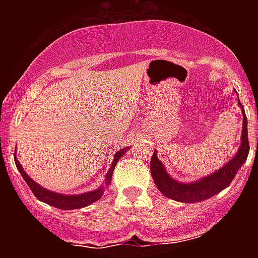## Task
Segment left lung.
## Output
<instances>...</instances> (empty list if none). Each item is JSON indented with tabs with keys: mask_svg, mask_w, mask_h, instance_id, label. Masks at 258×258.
<instances>
[{
	"mask_svg": "<svg viewBox=\"0 0 258 258\" xmlns=\"http://www.w3.org/2000/svg\"><path fill=\"white\" fill-rule=\"evenodd\" d=\"M241 107L240 102H238ZM243 113V131H241V143L238 152L231 160L223 165L217 172L203 177L199 181L183 183L173 179L164 168L163 163L157 159V151L155 150L151 157L150 169H151L152 178H154L156 187L159 188L163 195L169 199L177 200L181 203H198L207 200L214 197L216 194L221 192L222 190L231 183L234 177L238 173L239 168L245 163L249 152V143H248V129H247V116H245L244 108L241 107Z\"/></svg>",
	"mask_w": 258,
	"mask_h": 258,
	"instance_id": "obj_1",
	"label": "left lung"
}]
</instances>
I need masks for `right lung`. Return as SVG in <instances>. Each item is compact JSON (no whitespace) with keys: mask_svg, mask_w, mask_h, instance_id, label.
Segmentation results:
<instances>
[{"mask_svg":"<svg viewBox=\"0 0 258 258\" xmlns=\"http://www.w3.org/2000/svg\"><path fill=\"white\" fill-rule=\"evenodd\" d=\"M126 151H127V147L126 149L120 150V151H117L115 154L112 165H111L108 173L106 174L104 186L98 187L97 190L89 191V192L80 194V195H64V194L54 192V191H50L44 187H41L40 184L36 183V182L33 181V179H32L26 172H24L23 166L20 165L19 161L17 160V157H14V160H15V165H17L18 170H19L20 174H22L23 179L26 181V183L28 184L29 188L32 190V192L35 194V197L37 198L40 202L46 203V204H49V206L55 207V208L58 209H67V211H70V209L84 208V207L90 206V204H93L94 202L101 199L102 195H103L104 192V187L111 183V178H112V173H113V169H115L116 164H117V161L120 160V157H121Z\"/></svg>","mask_w":258,"mask_h":258,"instance_id":"1","label":"right lung"}]
</instances>
